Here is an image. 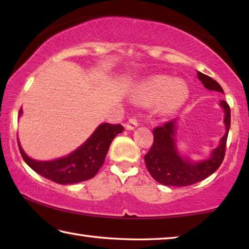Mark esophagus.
I'll list each match as a JSON object with an SVG mask.
<instances>
[{"label": "esophagus", "mask_w": 249, "mask_h": 249, "mask_svg": "<svg viewBox=\"0 0 249 249\" xmlns=\"http://www.w3.org/2000/svg\"><path fill=\"white\" fill-rule=\"evenodd\" d=\"M138 121H137V119L136 117H129L128 119V121H127V123H126V125H125V127H126V129H129V130H132V129H134V128H136L137 126H138Z\"/></svg>", "instance_id": "obj_1"}]
</instances>
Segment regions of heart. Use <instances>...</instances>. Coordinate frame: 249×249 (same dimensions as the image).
Masks as SVG:
<instances>
[{
  "mask_svg": "<svg viewBox=\"0 0 249 249\" xmlns=\"http://www.w3.org/2000/svg\"><path fill=\"white\" fill-rule=\"evenodd\" d=\"M189 96V89L183 81L167 75H157L141 84L135 91L137 102L151 104L158 102L159 112L170 115L184 104Z\"/></svg>",
  "mask_w": 249,
  "mask_h": 249,
  "instance_id": "1",
  "label": "heart"
}]
</instances>
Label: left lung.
Returning <instances> with one entry per match:
<instances>
[{"label": "left lung", "instance_id": "8db88e82", "mask_svg": "<svg viewBox=\"0 0 249 249\" xmlns=\"http://www.w3.org/2000/svg\"><path fill=\"white\" fill-rule=\"evenodd\" d=\"M197 78L208 90L224 93L220 84L209 75L197 72ZM220 104L225 112L226 132L220 145L213 149L210 158L202 161L191 162L179 155L176 146L177 120L169 121L154 128V144L145 155V163L147 170L156 181L172 187H187L200 182L218 169L225 156L226 141L231 126L230 105L224 100H222Z\"/></svg>", "mask_w": 249, "mask_h": 249}]
</instances>
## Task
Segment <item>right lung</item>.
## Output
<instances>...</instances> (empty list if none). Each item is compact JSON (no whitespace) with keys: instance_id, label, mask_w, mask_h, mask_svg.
Returning <instances> with one entry per match:
<instances>
[{"instance_id":"add662e5","label":"right lung","mask_w":249,"mask_h":249,"mask_svg":"<svg viewBox=\"0 0 249 249\" xmlns=\"http://www.w3.org/2000/svg\"><path fill=\"white\" fill-rule=\"evenodd\" d=\"M20 114L22 108L19 109ZM123 130L124 127L121 124H101L78 149L66 157L50 161H39L29 158L19 145V142H18L24 161L34 171L56 183L71 184L89 180L98 174L100 168L103 166L112 141Z\"/></svg>"}]
</instances>
